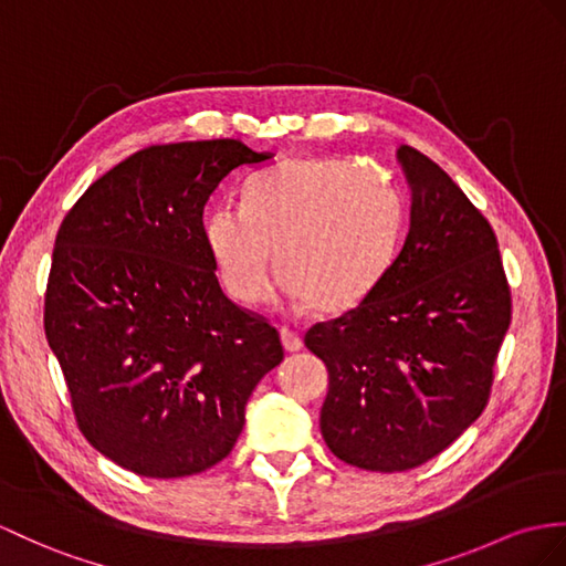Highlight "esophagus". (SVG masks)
<instances>
[{
	"instance_id": "esophagus-1",
	"label": "esophagus",
	"mask_w": 566,
	"mask_h": 566,
	"mask_svg": "<svg viewBox=\"0 0 566 566\" xmlns=\"http://www.w3.org/2000/svg\"><path fill=\"white\" fill-rule=\"evenodd\" d=\"M281 343L287 353H297L302 348V340L291 328H281Z\"/></svg>"
}]
</instances>
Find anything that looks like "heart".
I'll use <instances>...</instances> for the list:
<instances>
[{"instance_id": "b5f03b06", "label": "heart", "mask_w": 566, "mask_h": 566, "mask_svg": "<svg viewBox=\"0 0 566 566\" xmlns=\"http://www.w3.org/2000/svg\"><path fill=\"white\" fill-rule=\"evenodd\" d=\"M398 226L401 203L375 170L300 158L252 177L242 209H211L203 242L223 291L242 305L266 297L275 250L287 300L343 312L379 281Z\"/></svg>"}]
</instances>
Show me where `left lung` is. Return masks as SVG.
Wrapping results in <instances>:
<instances>
[{"mask_svg":"<svg viewBox=\"0 0 566 566\" xmlns=\"http://www.w3.org/2000/svg\"><path fill=\"white\" fill-rule=\"evenodd\" d=\"M410 187L401 252L305 346L328 369L322 437L365 471H408L442 453L485 410L512 322L497 238L434 160L398 146Z\"/></svg>","mask_w":566,"mask_h":566,"instance_id":"left-lung-1","label":"left lung"}]
</instances>
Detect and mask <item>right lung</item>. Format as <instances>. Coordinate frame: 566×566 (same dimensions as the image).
<instances>
[{
	"instance_id": "add662e5",
	"label": "right lung",
	"mask_w": 566,
	"mask_h": 566,
	"mask_svg": "<svg viewBox=\"0 0 566 566\" xmlns=\"http://www.w3.org/2000/svg\"><path fill=\"white\" fill-rule=\"evenodd\" d=\"M238 139L150 146L84 191L54 240L45 336L72 408L103 457L144 478L223 461L261 377L283 360L275 331L220 291L203 206L238 168Z\"/></svg>"
}]
</instances>
